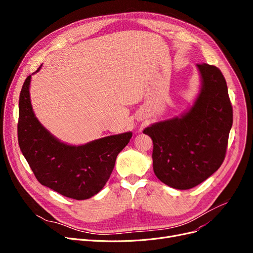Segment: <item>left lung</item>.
Instances as JSON below:
<instances>
[{"instance_id":"8db88e82","label":"left lung","mask_w":253,"mask_h":253,"mask_svg":"<svg viewBox=\"0 0 253 253\" xmlns=\"http://www.w3.org/2000/svg\"><path fill=\"white\" fill-rule=\"evenodd\" d=\"M200 90L191 108L143 130L154 144L153 168L163 183L189 190L211 176L222 164L233 125V109L221 72L197 64Z\"/></svg>"}]
</instances>
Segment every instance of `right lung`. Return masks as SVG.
<instances>
[{
    "label": "right lung",
    "instance_id": "add662e5",
    "mask_svg": "<svg viewBox=\"0 0 253 253\" xmlns=\"http://www.w3.org/2000/svg\"><path fill=\"white\" fill-rule=\"evenodd\" d=\"M41 66L36 71L38 73ZM34 73V74H36ZM32 76L25 79L19 96L18 143L39 182L76 200H86L109 180L118 154L132 132L73 145L60 141L40 123L31 102Z\"/></svg>",
    "mask_w": 253,
    "mask_h": 253
}]
</instances>
